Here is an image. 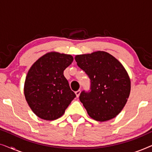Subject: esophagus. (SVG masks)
Instances as JSON below:
<instances>
[{
    "label": "esophagus",
    "mask_w": 152,
    "mask_h": 152,
    "mask_svg": "<svg viewBox=\"0 0 152 152\" xmlns=\"http://www.w3.org/2000/svg\"><path fill=\"white\" fill-rule=\"evenodd\" d=\"M80 93H81V91L80 90H78V91H76L75 94H76L77 97H79V96H80Z\"/></svg>",
    "instance_id": "1"
}]
</instances>
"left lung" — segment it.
I'll return each instance as SVG.
<instances>
[{
	"mask_svg": "<svg viewBox=\"0 0 152 152\" xmlns=\"http://www.w3.org/2000/svg\"><path fill=\"white\" fill-rule=\"evenodd\" d=\"M75 59L91 80L90 91H83L80 100L91 118L104 122L113 119L125 106L131 81L122 64L104 51L76 55Z\"/></svg>",
	"mask_w": 152,
	"mask_h": 152,
	"instance_id": "8db88e82",
	"label": "left lung"
}]
</instances>
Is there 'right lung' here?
I'll list each match as a JSON object with an SVG mask.
<instances>
[{"label":"right lung","instance_id":"1","mask_svg":"<svg viewBox=\"0 0 152 152\" xmlns=\"http://www.w3.org/2000/svg\"><path fill=\"white\" fill-rule=\"evenodd\" d=\"M72 61L70 55L50 52L31 66L25 81L24 94L29 107L39 118L57 119L76 97L64 75V70Z\"/></svg>","mask_w":152,"mask_h":152}]
</instances>
